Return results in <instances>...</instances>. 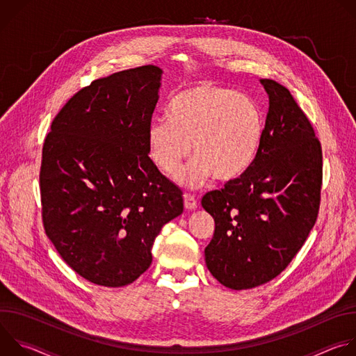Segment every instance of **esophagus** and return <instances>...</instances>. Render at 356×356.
Returning <instances> with one entry per match:
<instances>
[{
  "mask_svg": "<svg viewBox=\"0 0 356 356\" xmlns=\"http://www.w3.org/2000/svg\"><path fill=\"white\" fill-rule=\"evenodd\" d=\"M184 207H186V210L197 209V200L193 194H190V193L184 194Z\"/></svg>",
  "mask_w": 356,
  "mask_h": 356,
  "instance_id": "1",
  "label": "esophagus"
}]
</instances>
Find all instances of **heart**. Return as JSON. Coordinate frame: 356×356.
<instances>
[{"label": "heart", "mask_w": 356, "mask_h": 356, "mask_svg": "<svg viewBox=\"0 0 356 356\" xmlns=\"http://www.w3.org/2000/svg\"><path fill=\"white\" fill-rule=\"evenodd\" d=\"M265 135V118L255 99L213 83L177 91L169 99L168 118L152 121L146 143L149 158L165 175H175L190 156L195 159L177 175L187 187L214 177L229 183L255 162Z\"/></svg>", "instance_id": "1"}]
</instances>
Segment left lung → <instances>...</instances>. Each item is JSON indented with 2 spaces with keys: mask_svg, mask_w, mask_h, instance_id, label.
<instances>
[{
  "mask_svg": "<svg viewBox=\"0 0 356 356\" xmlns=\"http://www.w3.org/2000/svg\"><path fill=\"white\" fill-rule=\"evenodd\" d=\"M261 83L269 111L255 162L201 200L216 222L204 250L207 268L234 290L280 275L306 242L320 209L321 143L290 91L270 79Z\"/></svg>",
  "mask_w": 356,
  "mask_h": 356,
  "instance_id": "8db88e82",
  "label": "left lung"
}]
</instances>
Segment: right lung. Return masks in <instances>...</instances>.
<instances>
[{
    "label": "right lung",
    "instance_id": "obj_1",
    "mask_svg": "<svg viewBox=\"0 0 356 356\" xmlns=\"http://www.w3.org/2000/svg\"><path fill=\"white\" fill-rule=\"evenodd\" d=\"M162 73L147 65L94 80L67 101L43 143L44 232L98 286L135 282L162 227L183 213L181 190L147 155Z\"/></svg>",
    "mask_w": 356,
    "mask_h": 356
}]
</instances>
